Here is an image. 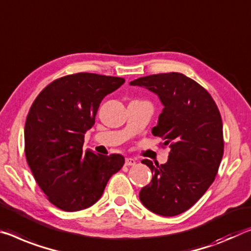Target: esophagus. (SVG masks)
<instances>
[{
	"label": "esophagus",
	"mask_w": 251,
	"mask_h": 251,
	"mask_svg": "<svg viewBox=\"0 0 251 251\" xmlns=\"http://www.w3.org/2000/svg\"><path fill=\"white\" fill-rule=\"evenodd\" d=\"M135 164H136V160H135V158L127 157L125 160V165L127 166H134Z\"/></svg>",
	"instance_id": "34e87169"
}]
</instances>
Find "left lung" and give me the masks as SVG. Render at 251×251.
Returning <instances> with one entry per match:
<instances>
[{
    "mask_svg": "<svg viewBox=\"0 0 251 251\" xmlns=\"http://www.w3.org/2000/svg\"><path fill=\"white\" fill-rule=\"evenodd\" d=\"M129 83L160 98L164 108L152 133L171 149L165 164L142 161L153 177L141 190L140 200L160 216H177L203 196L217 176L225 146L220 111L203 87L180 73L151 75Z\"/></svg>",
    "mask_w": 251,
    "mask_h": 251,
    "instance_id": "obj_1",
    "label": "left lung"
}]
</instances>
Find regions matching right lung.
Masks as SVG:
<instances>
[{
    "label": "right lung",
    "instance_id": "obj_1",
    "mask_svg": "<svg viewBox=\"0 0 251 251\" xmlns=\"http://www.w3.org/2000/svg\"><path fill=\"white\" fill-rule=\"evenodd\" d=\"M124 82L97 74L68 75L49 83L31 106L25 127L26 162L48 200L63 211L93 205L124 165L121 154L82 150L101 100Z\"/></svg>",
    "mask_w": 251,
    "mask_h": 251
}]
</instances>
